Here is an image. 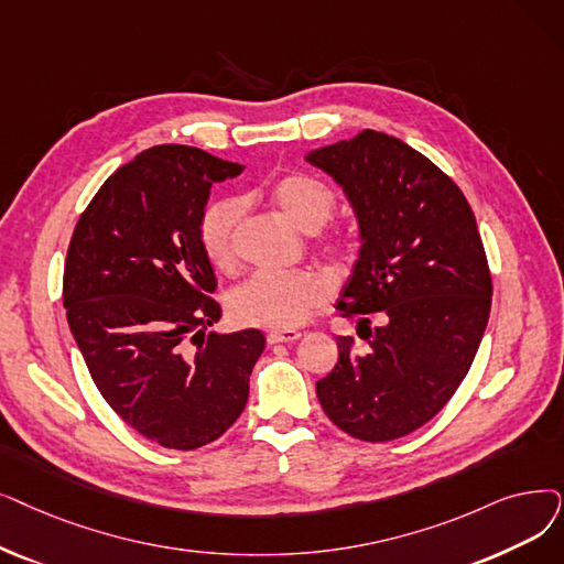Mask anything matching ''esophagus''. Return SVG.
Wrapping results in <instances>:
<instances>
[{"label": "esophagus", "instance_id": "34e87169", "mask_svg": "<svg viewBox=\"0 0 564 564\" xmlns=\"http://www.w3.org/2000/svg\"><path fill=\"white\" fill-rule=\"evenodd\" d=\"M300 336L302 334L297 329H274V332L267 334V343H269V346H274V343H292V340H297Z\"/></svg>", "mask_w": 564, "mask_h": 564}]
</instances>
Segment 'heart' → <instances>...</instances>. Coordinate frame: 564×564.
Returning a JSON list of instances; mask_svg holds the SVG:
<instances>
[{"instance_id": "b5f03b06", "label": "heart", "mask_w": 564, "mask_h": 564, "mask_svg": "<svg viewBox=\"0 0 564 564\" xmlns=\"http://www.w3.org/2000/svg\"><path fill=\"white\" fill-rule=\"evenodd\" d=\"M249 198H224L209 205L200 218V243L209 262L216 269L230 272L237 264V228ZM267 200L302 232L321 230L336 209V195L323 182L308 173H288L267 186ZM321 251L334 264H350L359 253V235L348 226L332 228ZM327 281L311 272L272 274L258 272L249 281L237 285L228 297V311L239 325L262 329H292L321 308L327 300Z\"/></svg>"}]
</instances>
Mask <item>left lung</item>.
<instances>
[{
  "label": "left lung",
  "instance_id": "8db88e82",
  "mask_svg": "<svg viewBox=\"0 0 564 564\" xmlns=\"http://www.w3.org/2000/svg\"><path fill=\"white\" fill-rule=\"evenodd\" d=\"M308 161L346 191L364 239L336 311L366 348L338 336V361L315 394L340 431L389 443L431 422L468 376L491 313V269L460 188L399 138L366 129Z\"/></svg>",
  "mask_w": 564,
  "mask_h": 564
}]
</instances>
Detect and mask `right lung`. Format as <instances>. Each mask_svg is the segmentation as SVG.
Instances as JSON below:
<instances>
[{"label":"right lung","instance_id":"add662e5","mask_svg":"<svg viewBox=\"0 0 564 564\" xmlns=\"http://www.w3.org/2000/svg\"><path fill=\"white\" fill-rule=\"evenodd\" d=\"M241 170L198 147H152L96 191L68 243L66 321L89 376L167 449H198L237 422L264 350L258 329L207 334L221 306L200 218L212 184Z\"/></svg>","mask_w":564,"mask_h":564}]
</instances>
